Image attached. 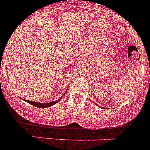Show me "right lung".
Segmentation results:
<instances>
[{
  "label": "right lung",
  "instance_id": "add662e5",
  "mask_svg": "<svg viewBox=\"0 0 150 150\" xmlns=\"http://www.w3.org/2000/svg\"><path fill=\"white\" fill-rule=\"evenodd\" d=\"M59 100V99L56 100V101H53V102L47 103H40L33 102V101H30V100H26V101H27V103H29L30 104H31V105H33L34 106L38 107V108H47V107H50L51 106V105L56 104V103H58Z\"/></svg>",
  "mask_w": 150,
  "mask_h": 150
}]
</instances>
